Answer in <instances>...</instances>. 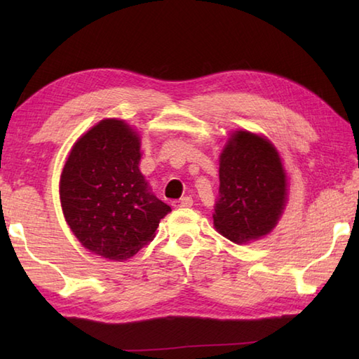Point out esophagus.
Masks as SVG:
<instances>
[{
    "instance_id": "obj_1",
    "label": "esophagus",
    "mask_w": 359,
    "mask_h": 359,
    "mask_svg": "<svg viewBox=\"0 0 359 359\" xmlns=\"http://www.w3.org/2000/svg\"><path fill=\"white\" fill-rule=\"evenodd\" d=\"M193 205V199L191 197H182V199H179V201H174L172 202V207L174 208H189Z\"/></svg>"
}]
</instances>
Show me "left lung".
Wrapping results in <instances>:
<instances>
[{"label": "left lung", "instance_id": "obj_1", "mask_svg": "<svg viewBox=\"0 0 359 359\" xmlns=\"http://www.w3.org/2000/svg\"><path fill=\"white\" fill-rule=\"evenodd\" d=\"M216 230L234 243L269 234L287 202V174L265 137L234 131L220 154Z\"/></svg>", "mask_w": 359, "mask_h": 359}]
</instances>
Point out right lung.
Listing matches in <instances>:
<instances>
[{
    "label": "right lung",
    "instance_id": "add662e5",
    "mask_svg": "<svg viewBox=\"0 0 359 359\" xmlns=\"http://www.w3.org/2000/svg\"><path fill=\"white\" fill-rule=\"evenodd\" d=\"M140 137L123 120L106 118L75 142L60 179L67 225L93 253L126 261L154 238L171 211L139 170Z\"/></svg>",
    "mask_w": 359,
    "mask_h": 359
}]
</instances>
